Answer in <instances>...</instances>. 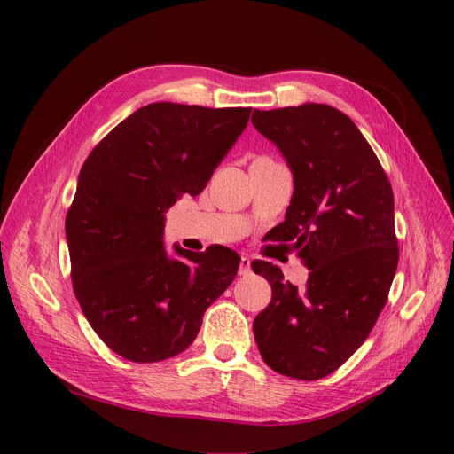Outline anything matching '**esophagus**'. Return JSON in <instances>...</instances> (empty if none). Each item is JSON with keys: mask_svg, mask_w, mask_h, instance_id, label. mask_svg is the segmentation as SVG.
<instances>
[{"mask_svg": "<svg viewBox=\"0 0 454 454\" xmlns=\"http://www.w3.org/2000/svg\"><path fill=\"white\" fill-rule=\"evenodd\" d=\"M252 270V259L242 255L240 257V267H239V274H242V277H246V274H250Z\"/></svg>", "mask_w": 454, "mask_h": 454, "instance_id": "34e87169", "label": "esophagus"}]
</instances>
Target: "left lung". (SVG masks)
<instances>
[{
    "label": "left lung",
    "instance_id": "obj_1",
    "mask_svg": "<svg viewBox=\"0 0 454 454\" xmlns=\"http://www.w3.org/2000/svg\"><path fill=\"white\" fill-rule=\"evenodd\" d=\"M252 125L278 147L294 176L274 240L310 269L297 290L277 265L254 261V272L272 287L254 335L270 369L316 380L364 345L387 305L400 259L392 187L364 134L332 106L254 109Z\"/></svg>",
    "mask_w": 454,
    "mask_h": 454
}]
</instances>
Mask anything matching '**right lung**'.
I'll return each mask as SVG.
<instances>
[{
	"label": "right lung",
	"mask_w": 454,
	"mask_h": 454,
	"mask_svg": "<svg viewBox=\"0 0 454 454\" xmlns=\"http://www.w3.org/2000/svg\"><path fill=\"white\" fill-rule=\"evenodd\" d=\"M252 107L155 102L92 149L66 217L74 292L85 318L122 358L151 364L195 340L202 316L235 280L225 246L164 250V222L197 197L248 127Z\"/></svg>",
	"instance_id": "right-lung-1"
}]
</instances>
